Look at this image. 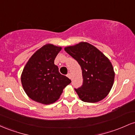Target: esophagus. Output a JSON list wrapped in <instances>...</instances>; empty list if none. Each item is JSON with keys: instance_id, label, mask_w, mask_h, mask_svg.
I'll return each instance as SVG.
<instances>
[{"instance_id": "34e87169", "label": "esophagus", "mask_w": 135, "mask_h": 135, "mask_svg": "<svg viewBox=\"0 0 135 135\" xmlns=\"http://www.w3.org/2000/svg\"><path fill=\"white\" fill-rule=\"evenodd\" d=\"M66 76L69 77L70 79H71V75H70V73H69V74H68L67 75H66Z\"/></svg>"}]
</instances>
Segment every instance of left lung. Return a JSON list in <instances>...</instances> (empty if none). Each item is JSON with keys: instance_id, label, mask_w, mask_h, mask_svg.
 I'll list each match as a JSON object with an SVG mask.
<instances>
[{"instance_id": "left-lung-1", "label": "left lung", "mask_w": 135, "mask_h": 135, "mask_svg": "<svg viewBox=\"0 0 135 135\" xmlns=\"http://www.w3.org/2000/svg\"><path fill=\"white\" fill-rule=\"evenodd\" d=\"M65 51L81 67L83 85L75 89L80 100L96 103L104 99L112 89L115 77L112 65L107 57L86 42L65 47Z\"/></svg>"}]
</instances>
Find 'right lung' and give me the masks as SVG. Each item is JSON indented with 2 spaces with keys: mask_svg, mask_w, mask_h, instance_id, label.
Listing matches in <instances>:
<instances>
[{
  "mask_svg": "<svg viewBox=\"0 0 135 135\" xmlns=\"http://www.w3.org/2000/svg\"><path fill=\"white\" fill-rule=\"evenodd\" d=\"M61 47L47 44L29 59L21 74L25 92L34 101L48 105L55 103L71 80L58 71L54 61Z\"/></svg>",
  "mask_w": 135,
  "mask_h": 135,
  "instance_id": "1",
  "label": "right lung"
}]
</instances>
